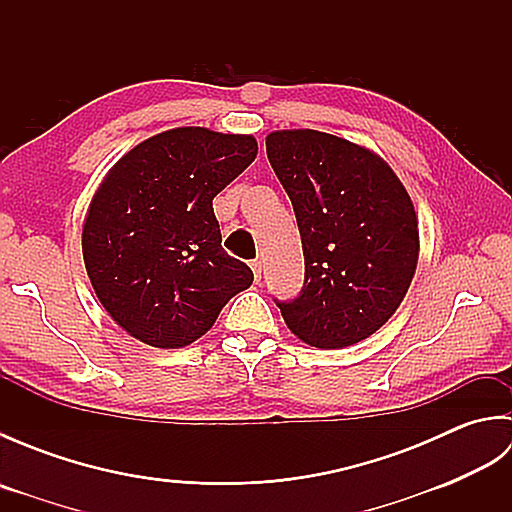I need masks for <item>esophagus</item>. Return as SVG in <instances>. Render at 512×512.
Wrapping results in <instances>:
<instances>
[{
    "label": "esophagus",
    "instance_id": "34e87169",
    "mask_svg": "<svg viewBox=\"0 0 512 512\" xmlns=\"http://www.w3.org/2000/svg\"><path fill=\"white\" fill-rule=\"evenodd\" d=\"M250 268H253V275H255V281H259V279H262V262H259V259H253V262H250Z\"/></svg>",
    "mask_w": 512,
    "mask_h": 512
}]
</instances>
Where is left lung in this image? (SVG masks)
I'll return each mask as SVG.
<instances>
[{"label": "left lung", "instance_id": "left-lung-1", "mask_svg": "<svg viewBox=\"0 0 512 512\" xmlns=\"http://www.w3.org/2000/svg\"><path fill=\"white\" fill-rule=\"evenodd\" d=\"M266 154L295 209L306 279L279 301L292 334L339 350L374 334L405 299L418 220L396 173L372 151L314 129L273 132Z\"/></svg>", "mask_w": 512, "mask_h": 512}]
</instances>
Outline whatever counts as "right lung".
<instances>
[{
    "label": "right lung",
    "instance_id": "1",
    "mask_svg": "<svg viewBox=\"0 0 512 512\" xmlns=\"http://www.w3.org/2000/svg\"><path fill=\"white\" fill-rule=\"evenodd\" d=\"M255 156L253 136L178 127L105 176L83 224V259L103 308L134 339L189 345L253 284V270L222 248L213 198Z\"/></svg>",
    "mask_w": 512,
    "mask_h": 512
}]
</instances>
